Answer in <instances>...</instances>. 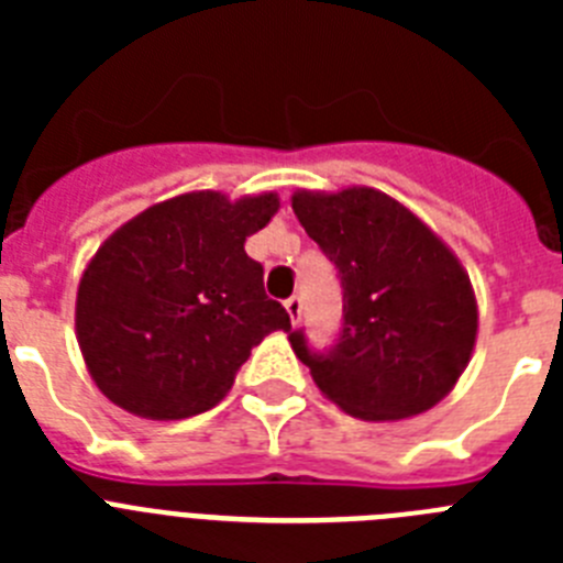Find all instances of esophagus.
<instances>
[{
	"label": "esophagus",
	"mask_w": 563,
	"mask_h": 563,
	"mask_svg": "<svg viewBox=\"0 0 563 563\" xmlns=\"http://www.w3.org/2000/svg\"><path fill=\"white\" fill-rule=\"evenodd\" d=\"M285 310H287V316H290L292 324H296L298 316H301V298H298V296L287 298V301H285Z\"/></svg>",
	"instance_id": "34e87169"
}]
</instances>
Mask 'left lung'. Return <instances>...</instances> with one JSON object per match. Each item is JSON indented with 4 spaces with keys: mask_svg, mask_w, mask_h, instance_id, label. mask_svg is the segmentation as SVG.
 I'll use <instances>...</instances> for the list:
<instances>
[{
    "mask_svg": "<svg viewBox=\"0 0 563 563\" xmlns=\"http://www.w3.org/2000/svg\"><path fill=\"white\" fill-rule=\"evenodd\" d=\"M292 211L338 267L335 350L290 346L321 395L357 420H409L449 397L474 355L479 307L467 271L411 208L369 186L298 188Z\"/></svg>",
    "mask_w": 563,
    "mask_h": 563,
    "instance_id": "left-lung-1",
    "label": "left lung"
}]
</instances>
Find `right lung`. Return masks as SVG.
Returning <instances> with one entry per match:
<instances>
[{"label": "right lung", "instance_id": "add662e5", "mask_svg": "<svg viewBox=\"0 0 563 563\" xmlns=\"http://www.w3.org/2000/svg\"><path fill=\"white\" fill-rule=\"evenodd\" d=\"M276 211V191H188L103 239L78 282L76 338L107 400L143 420L202 415L231 391L256 343L290 332L245 253Z\"/></svg>", "mask_w": 563, "mask_h": 563}]
</instances>
